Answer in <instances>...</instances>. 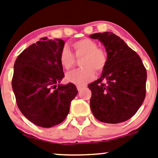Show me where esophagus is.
Listing matches in <instances>:
<instances>
[{
  "mask_svg": "<svg viewBox=\"0 0 158 158\" xmlns=\"http://www.w3.org/2000/svg\"><path fill=\"white\" fill-rule=\"evenodd\" d=\"M86 87V86H77V89H78V90H81V89H83V88H85Z\"/></svg>",
  "mask_w": 158,
  "mask_h": 158,
  "instance_id": "1",
  "label": "esophagus"
}]
</instances>
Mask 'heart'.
<instances>
[{
	"instance_id": "obj_1",
	"label": "heart",
	"mask_w": 158,
	"mask_h": 158,
	"mask_svg": "<svg viewBox=\"0 0 158 158\" xmlns=\"http://www.w3.org/2000/svg\"><path fill=\"white\" fill-rule=\"evenodd\" d=\"M73 54L67 46L62 48L60 53V62L64 69L70 70L76 64V58H81L80 66L78 70L67 74L69 82L82 86L92 80L95 76V71L102 72L107 64V54L106 51L98 47L96 42L89 38H82L72 43Z\"/></svg>"
}]
</instances>
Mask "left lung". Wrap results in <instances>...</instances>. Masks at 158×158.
<instances>
[{"label": "left lung", "mask_w": 158, "mask_h": 158, "mask_svg": "<svg viewBox=\"0 0 158 158\" xmlns=\"http://www.w3.org/2000/svg\"><path fill=\"white\" fill-rule=\"evenodd\" d=\"M103 43L107 64L98 79L88 85L90 109L97 120L119 123L129 120L146 97V69L141 58L113 32L90 35Z\"/></svg>", "instance_id": "1"}]
</instances>
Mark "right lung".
<instances>
[{"mask_svg":"<svg viewBox=\"0 0 158 158\" xmlns=\"http://www.w3.org/2000/svg\"><path fill=\"white\" fill-rule=\"evenodd\" d=\"M62 39L40 38L24 49L14 64L12 86L17 106L31 122L51 127L64 120L78 93L73 83L58 84L64 74L60 53Z\"/></svg>","mask_w":158,"mask_h":158,"instance_id":"right-lung-1","label":"right lung"}]
</instances>
